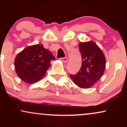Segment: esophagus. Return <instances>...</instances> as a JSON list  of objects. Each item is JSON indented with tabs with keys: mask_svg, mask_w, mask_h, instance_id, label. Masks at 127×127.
Segmentation results:
<instances>
[{
	"mask_svg": "<svg viewBox=\"0 0 127 127\" xmlns=\"http://www.w3.org/2000/svg\"><path fill=\"white\" fill-rule=\"evenodd\" d=\"M60 60L62 61V62H63V63H67V61H68V58H67V57H64V58H61L60 59Z\"/></svg>",
	"mask_w": 127,
	"mask_h": 127,
	"instance_id": "obj_1",
	"label": "esophagus"
}]
</instances>
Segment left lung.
Returning <instances> with one entry per match:
<instances>
[{
	"label": "left lung",
	"instance_id": "left-lung-1",
	"mask_svg": "<svg viewBox=\"0 0 127 127\" xmlns=\"http://www.w3.org/2000/svg\"><path fill=\"white\" fill-rule=\"evenodd\" d=\"M79 48L82 56V66L76 75L70 78L81 88L93 87L101 78L106 67V58L94 42H81Z\"/></svg>",
	"mask_w": 127,
	"mask_h": 127
}]
</instances>
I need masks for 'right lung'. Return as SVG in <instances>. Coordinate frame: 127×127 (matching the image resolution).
Wrapping results in <instances>:
<instances>
[{
	"label": "right lung",
	"instance_id": "add662e5",
	"mask_svg": "<svg viewBox=\"0 0 127 127\" xmlns=\"http://www.w3.org/2000/svg\"><path fill=\"white\" fill-rule=\"evenodd\" d=\"M55 57L41 44L26 48L16 56L14 65L17 75L27 84L38 82L44 76Z\"/></svg>",
	"mask_w": 127,
	"mask_h": 127
}]
</instances>
